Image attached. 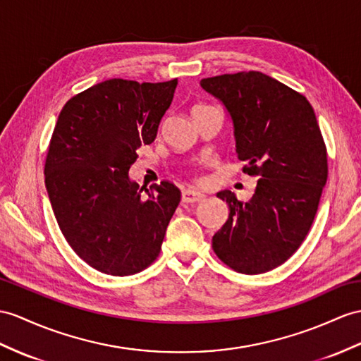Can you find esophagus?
<instances>
[{
  "mask_svg": "<svg viewBox=\"0 0 361 361\" xmlns=\"http://www.w3.org/2000/svg\"><path fill=\"white\" fill-rule=\"evenodd\" d=\"M205 196L195 190H183L182 191V202L183 204H196V202L204 200Z\"/></svg>",
  "mask_w": 361,
  "mask_h": 361,
  "instance_id": "esophagus-1",
  "label": "esophagus"
}]
</instances>
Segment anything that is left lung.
<instances>
[{"label": "left lung", "mask_w": 361, "mask_h": 361, "mask_svg": "<svg viewBox=\"0 0 361 361\" xmlns=\"http://www.w3.org/2000/svg\"><path fill=\"white\" fill-rule=\"evenodd\" d=\"M200 87L230 114L243 171L260 178L248 202L217 192L230 216L213 250L234 271L262 274L293 256L317 213L328 178L317 118L303 94L260 72L205 78Z\"/></svg>", "instance_id": "1"}]
</instances>
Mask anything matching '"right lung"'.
<instances>
[{"label": "right lung", "instance_id": "1", "mask_svg": "<svg viewBox=\"0 0 361 361\" xmlns=\"http://www.w3.org/2000/svg\"><path fill=\"white\" fill-rule=\"evenodd\" d=\"M176 85L107 79L68 99L58 116L44 170L49 200L70 247L104 274L152 265L179 205L173 183L139 188L128 174L137 148L154 140Z\"/></svg>", "mask_w": 361, "mask_h": 361}]
</instances>
